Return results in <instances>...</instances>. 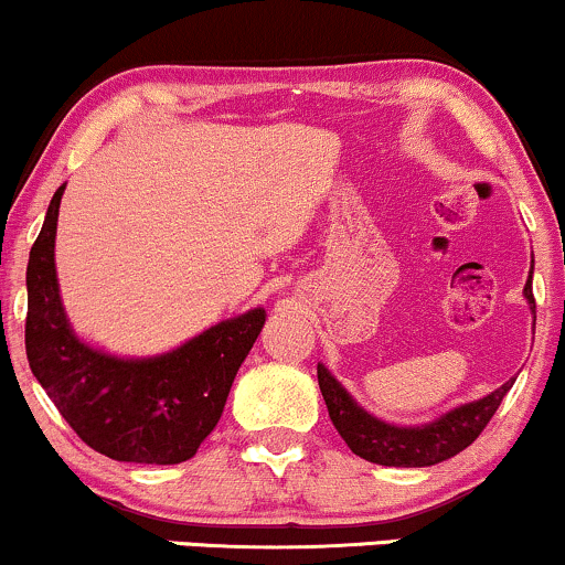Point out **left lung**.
<instances>
[{"mask_svg": "<svg viewBox=\"0 0 565 565\" xmlns=\"http://www.w3.org/2000/svg\"><path fill=\"white\" fill-rule=\"evenodd\" d=\"M532 275L534 271H529L523 296H526L529 309H532L536 322ZM317 381H320V391L324 396V404H328L330 420H333L341 439L349 444L351 452L360 455L362 460L375 462V466L428 468L460 455L462 449L479 439V434L487 428V423L492 420L497 407H500L502 396L513 388L515 377H510L505 386L494 388L483 399L460 404V407L449 409V413H444L430 423H423V426H396V423H386L381 417L370 415L335 381L333 373L324 364H317Z\"/></svg>", "mask_w": 565, "mask_h": 565, "instance_id": "1", "label": "left lung"}]
</instances>
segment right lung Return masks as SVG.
Returning a JSON list of instances; mask_svg holds the SVG:
<instances>
[{
    "mask_svg": "<svg viewBox=\"0 0 565 565\" xmlns=\"http://www.w3.org/2000/svg\"><path fill=\"white\" fill-rule=\"evenodd\" d=\"M63 188L52 195L25 269V354L78 439L118 462L177 466L216 428L232 381L267 322L262 307L211 324L156 356H116L89 347L65 315L55 269Z\"/></svg>",
    "mask_w": 565,
    "mask_h": 565,
    "instance_id": "1",
    "label": "right lung"
}]
</instances>
